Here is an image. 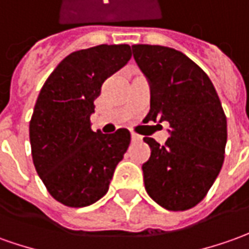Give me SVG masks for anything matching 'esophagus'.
Returning <instances> with one entry per match:
<instances>
[{
  "instance_id": "obj_1",
  "label": "esophagus",
  "mask_w": 249,
  "mask_h": 249,
  "mask_svg": "<svg viewBox=\"0 0 249 249\" xmlns=\"http://www.w3.org/2000/svg\"><path fill=\"white\" fill-rule=\"evenodd\" d=\"M132 142H133V143H138V142H140V140H142V136H140V135H138V133H133V132H132Z\"/></svg>"
}]
</instances>
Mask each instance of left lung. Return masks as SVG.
Returning a JSON list of instances; mask_svg holds the SVG:
<instances>
[{"label":"left lung","mask_w":249,"mask_h":249,"mask_svg":"<svg viewBox=\"0 0 249 249\" xmlns=\"http://www.w3.org/2000/svg\"><path fill=\"white\" fill-rule=\"evenodd\" d=\"M133 58L151 86L148 121H167L160 146L144 138L151 157L143 163L147 194L163 209L184 211L207 195L224 165L226 116L210 77L185 54L158 45H133Z\"/></svg>","instance_id":"left-lung-1"}]
</instances>
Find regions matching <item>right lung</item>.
<instances>
[{"label": "right lung", "mask_w": 249, "mask_h": 249, "mask_svg": "<svg viewBox=\"0 0 249 249\" xmlns=\"http://www.w3.org/2000/svg\"><path fill=\"white\" fill-rule=\"evenodd\" d=\"M131 57L129 45L77 50L40 89L30 121L32 160L49 194L68 207H86L106 195L131 143L125 128L105 135L89 123L103 82Z\"/></svg>", "instance_id": "obj_1"}]
</instances>
